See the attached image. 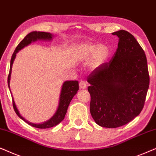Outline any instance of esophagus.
<instances>
[{
    "label": "esophagus",
    "instance_id": "esophagus-1",
    "mask_svg": "<svg viewBox=\"0 0 156 156\" xmlns=\"http://www.w3.org/2000/svg\"><path fill=\"white\" fill-rule=\"evenodd\" d=\"M79 87H80V89H85V88H86V82L83 81V80H81V81L79 83Z\"/></svg>",
    "mask_w": 156,
    "mask_h": 156
}]
</instances>
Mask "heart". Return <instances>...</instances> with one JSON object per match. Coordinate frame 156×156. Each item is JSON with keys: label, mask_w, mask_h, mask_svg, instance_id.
Wrapping results in <instances>:
<instances>
[{"label": "heart", "mask_w": 156, "mask_h": 156, "mask_svg": "<svg viewBox=\"0 0 156 156\" xmlns=\"http://www.w3.org/2000/svg\"><path fill=\"white\" fill-rule=\"evenodd\" d=\"M83 56L86 58H90L94 53V58L95 61L101 63L104 61L105 58L108 54V50L105 45H86L83 47Z\"/></svg>", "instance_id": "heart-1"}]
</instances>
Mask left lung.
I'll return each mask as SVG.
<instances>
[{"label": "left lung", "mask_w": 156, "mask_h": 156, "mask_svg": "<svg viewBox=\"0 0 156 156\" xmlns=\"http://www.w3.org/2000/svg\"><path fill=\"white\" fill-rule=\"evenodd\" d=\"M118 48L109 62L89 75L90 111L98 125L115 128L138 116L144 106L149 77L145 52L128 31L112 33Z\"/></svg>", "instance_id": "obj_1"}]
</instances>
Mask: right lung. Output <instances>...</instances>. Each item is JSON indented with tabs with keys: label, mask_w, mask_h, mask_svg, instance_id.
Wrapping results in <instances>:
<instances>
[{
	"label": "right lung",
	"mask_w": 156,
	"mask_h": 156,
	"mask_svg": "<svg viewBox=\"0 0 156 156\" xmlns=\"http://www.w3.org/2000/svg\"><path fill=\"white\" fill-rule=\"evenodd\" d=\"M52 34L49 33H45V32H40V31H33L28 33L25 38L19 43V44L17 45V47L16 48V50L14 51V53L12 55L11 59H10V71L9 74L8 76V88H10L9 83H10V73H11L12 69V65H13V61L15 59L16 53H18V51H20V49H22L23 48H24L26 45L32 42V41H36L39 39H43V40H51L52 38ZM78 90V81L77 80H71V81H66L63 85L62 87V90L61 93V96H60V102L58 108V110L56 113H55L53 117L50 119L48 121L45 122L44 123L42 124H34L29 123L28 121H27L26 119H24L21 115H20L19 112H18L16 105L14 102L13 97H12V102H13V109L15 111L16 113L17 114L19 118H21L23 120H24L25 122H26L29 125L33 126V127L38 128H49L53 126H56L60 122H61L62 120L64 119L65 115L67 112V109L68 108V105L70 104V102L71 101V100L75 95L76 94L77 91Z\"/></svg>",
	"instance_id": "obj_1"
}]
</instances>
